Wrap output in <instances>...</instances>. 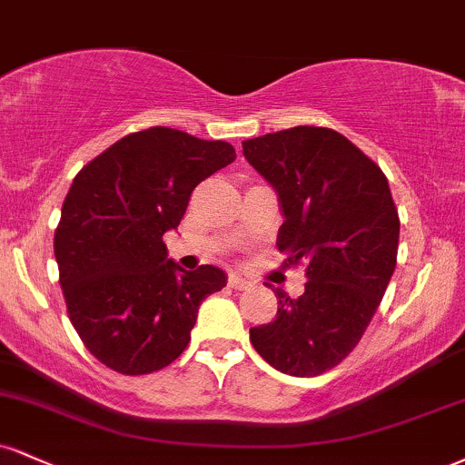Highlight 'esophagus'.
I'll return each mask as SVG.
<instances>
[{"label":"esophagus","instance_id":"esophagus-1","mask_svg":"<svg viewBox=\"0 0 465 465\" xmlns=\"http://www.w3.org/2000/svg\"><path fill=\"white\" fill-rule=\"evenodd\" d=\"M227 286L233 288V290H247L251 286V282H247V279H242L238 275H229L227 277Z\"/></svg>","mask_w":465,"mask_h":465}]
</instances>
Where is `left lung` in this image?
<instances>
[{"instance_id":"left-lung-1","label":"left lung","mask_w":465,"mask_h":465,"mask_svg":"<svg viewBox=\"0 0 465 465\" xmlns=\"http://www.w3.org/2000/svg\"><path fill=\"white\" fill-rule=\"evenodd\" d=\"M242 149L282 201L279 251L307 277L299 299L275 290L277 314L251 329V344L277 371L316 377L355 349L381 303L399 253V210L383 171L329 127L264 134Z\"/></svg>"}]
</instances>
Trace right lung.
Segmentation results:
<instances>
[{
	"instance_id": "right-lung-1",
	"label": "right lung",
	"mask_w": 465,
	"mask_h": 465,
	"mask_svg": "<svg viewBox=\"0 0 465 465\" xmlns=\"http://www.w3.org/2000/svg\"><path fill=\"white\" fill-rule=\"evenodd\" d=\"M236 160L225 141L171 127L123 136L73 179L54 236L66 312L84 346L121 374L162 371L183 353L216 266L182 271L162 236L193 190Z\"/></svg>"
}]
</instances>
